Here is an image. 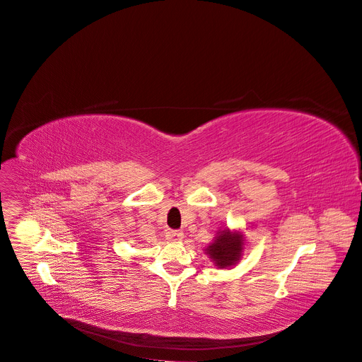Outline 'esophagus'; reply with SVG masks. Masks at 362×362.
Returning a JSON list of instances; mask_svg holds the SVG:
<instances>
[{
  "instance_id": "obj_1",
  "label": "esophagus",
  "mask_w": 362,
  "mask_h": 362,
  "mask_svg": "<svg viewBox=\"0 0 362 362\" xmlns=\"http://www.w3.org/2000/svg\"><path fill=\"white\" fill-rule=\"evenodd\" d=\"M165 238H167V240H170V242L176 243V242H180V240L185 238V235H183V232H177V230H168V232H167V235H165Z\"/></svg>"
}]
</instances>
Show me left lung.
Listing matches in <instances>:
<instances>
[{"label": "left lung", "mask_w": 362, "mask_h": 362, "mask_svg": "<svg viewBox=\"0 0 362 362\" xmlns=\"http://www.w3.org/2000/svg\"><path fill=\"white\" fill-rule=\"evenodd\" d=\"M245 250V236L242 230H232L229 227L220 229L213 242L204 250L206 257L217 269H230L239 262Z\"/></svg>", "instance_id": "1"}]
</instances>
